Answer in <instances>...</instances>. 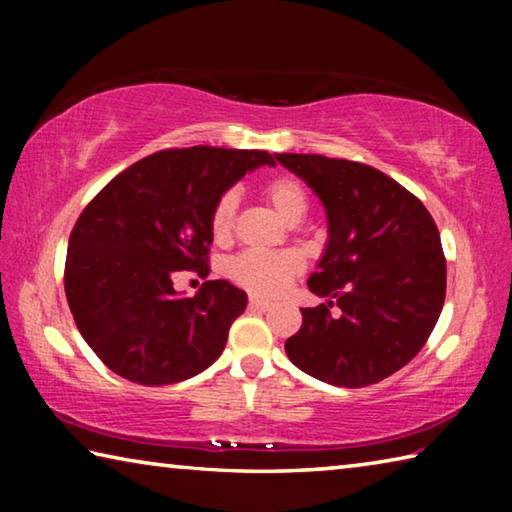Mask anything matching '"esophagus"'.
Wrapping results in <instances>:
<instances>
[{
    "mask_svg": "<svg viewBox=\"0 0 512 512\" xmlns=\"http://www.w3.org/2000/svg\"><path fill=\"white\" fill-rule=\"evenodd\" d=\"M248 307L250 309H257V311H268V309H271L273 307V302H268V300H262V298H250L248 300Z\"/></svg>",
    "mask_w": 512,
    "mask_h": 512,
    "instance_id": "1",
    "label": "esophagus"
}]
</instances>
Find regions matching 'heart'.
I'll return each mask as SVG.
<instances>
[{"instance_id": "heart-1", "label": "heart", "mask_w": 512, "mask_h": 512, "mask_svg": "<svg viewBox=\"0 0 512 512\" xmlns=\"http://www.w3.org/2000/svg\"><path fill=\"white\" fill-rule=\"evenodd\" d=\"M266 201L289 225L300 223L309 210L307 194L298 180L280 176L264 185ZM237 194L225 192L212 210V235L216 241H228L232 235L237 214ZM302 271V259L296 253H262V250H246L237 255L228 266L232 280L241 287L257 293V296H275L280 293L293 275Z\"/></svg>"}]
</instances>
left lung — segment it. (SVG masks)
I'll return each instance as SVG.
<instances>
[{
    "label": "left lung",
    "mask_w": 512,
    "mask_h": 512,
    "mask_svg": "<svg viewBox=\"0 0 512 512\" xmlns=\"http://www.w3.org/2000/svg\"><path fill=\"white\" fill-rule=\"evenodd\" d=\"M275 160L305 180L327 216V244L307 282L325 302L300 309L287 357L332 386L377 384L422 350L443 311L447 268L436 223L368 164L298 153Z\"/></svg>",
    "instance_id": "obj_1"
}]
</instances>
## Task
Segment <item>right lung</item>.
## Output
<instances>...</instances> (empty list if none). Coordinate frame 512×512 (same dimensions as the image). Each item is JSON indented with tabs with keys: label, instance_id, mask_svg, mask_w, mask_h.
I'll list each match as a JSON object with an SVG mask.
<instances>
[{
	"label": "right lung",
	"instance_id": "obj_1",
	"mask_svg": "<svg viewBox=\"0 0 512 512\" xmlns=\"http://www.w3.org/2000/svg\"><path fill=\"white\" fill-rule=\"evenodd\" d=\"M262 164L273 167V155L214 146L160 151L121 171L81 212L69 237L65 296L85 343L119 377L176 384L221 357L246 291L210 280L185 298L171 277L210 273L214 205Z\"/></svg>",
	"mask_w": 512,
	"mask_h": 512
}]
</instances>
